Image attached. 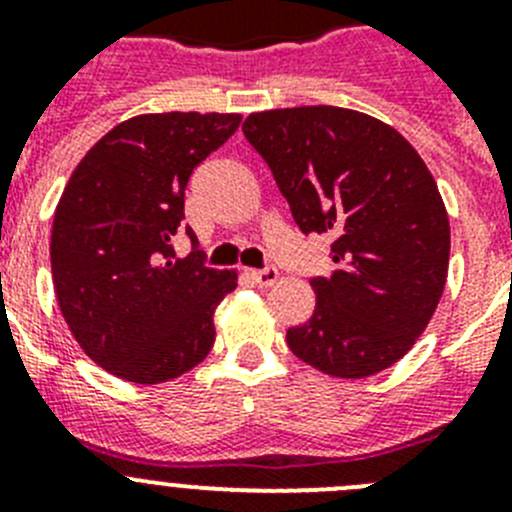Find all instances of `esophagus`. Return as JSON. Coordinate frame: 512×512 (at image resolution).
Returning a JSON list of instances; mask_svg holds the SVG:
<instances>
[{
	"instance_id": "esophagus-1",
	"label": "esophagus",
	"mask_w": 512,
	"mask_h": 512,
	"mask_svg": "<svg viewBox=\"0 0 512 512\" xmlns=\"http://www.w3.org/2000/svg\"><path fill=\"white\" fill-rule=\"evenodd\" d=\"M246 274L253 279V282L259 284V287H271V284L277 282V277H279L277 266H264V269H248Z\"/></svg>"
}]
</instances>
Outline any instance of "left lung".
Returning a JSON list of instances; mask_svg holds the SVG:
<instances>
[{
  "instance_id": "1",
  "label": "left lung",
  "mask_w": 512,
  "mask_h": 512,
  "mask_svg": "<svg viewBox=\"0 0 512 512\" xmlns=\"http://www.w3.org/2000/svg\"><path fill=\"white\" fill-rule=\"evenodd\" d=\"M297 228L333 238V271L312 277L310 320L287 343L330 377L361 379L408 354L443 295L449 217L431 171L395 128L343 107L248 115Z\"/></svg>"
}]
</instances>
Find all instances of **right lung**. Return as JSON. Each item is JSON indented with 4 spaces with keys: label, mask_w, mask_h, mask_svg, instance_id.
Returning a JSON list of instances; mask_svg holds the SVG:
<instances>
[{
    "label": "right lung",
    "mask_w": 512,
    "mask_h": 512,
    "mask_svg": "<svg viewBox=\"0 0 512 512\" xmlns=\"http://www.w3.org/2000/svg\"><path fill=\"white\" fill-rule=\"evenodd\" d=\"M241 115L164 112L120 122L81 158L53 217V287L79 346L115 377L169 382L215 343V307L233 271L193 253L176 260L192 171Z\"/></svg>",
    "instance_id": "right-lung-1"
}]
</instances>
